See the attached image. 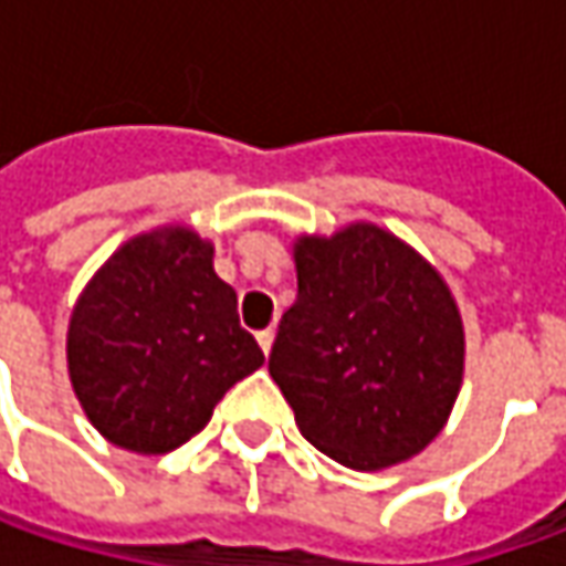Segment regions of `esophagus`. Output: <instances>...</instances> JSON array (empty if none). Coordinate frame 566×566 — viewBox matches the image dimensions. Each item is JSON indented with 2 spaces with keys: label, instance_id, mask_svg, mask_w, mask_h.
Masks as SVG:
<instances>
[{
  "label": "esophagus",
  "instance_id": "esophagus-1",
  "mask_svg": "<svg viewBox=\"0 0 566 566\" xmlns=\"http://www.w3.org/2000/svg\"><path fill=\"white\" fill-rule=\"evenodd\" d=\"M273 337H276V331H273V327H264V331H258V343H261V349H264V356L271 353Z\"/></svg>",
  "mask_w": 566,
  "mask_h": 566
}]
</instances>
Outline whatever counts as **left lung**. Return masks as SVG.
Here are the masks:
<instances>
[{
  "label": "left lung",
  "instance_id": "1",
  "mask_svg": "<svg viewBox=\"0 0 566 566\" xmlns=\"http://www.w3.org/2000/svg\"><path fill=\"white\" fill-rule=\"evenodd\" d=\"M295 271L268 368L298 431L361 472L416 457L463 380V324L444 280L368 223L298 239Z\"/></svg>",
  "mask_w": 566,
  "mask_h": 566
}]
</instances>
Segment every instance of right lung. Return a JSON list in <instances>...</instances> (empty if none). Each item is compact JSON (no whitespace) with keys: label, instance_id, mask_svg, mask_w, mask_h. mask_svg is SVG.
<instances>
[{"label":"right lung","instance_id":"add662e5","mask_svg":"<svg viewBox=\"0 0 566 566\" xmlns=\"http://www.w3.org/2000/svg\"><path fill=\"white\" fill-rule=\"evenodd\" d=\"M264 365L235 290L188 229L132 239L91 280L69 324V375L103 438L166 453L195 438L232 384Z\"/></svg>","mask_w":566,"mask_h":566}]
</instances>
